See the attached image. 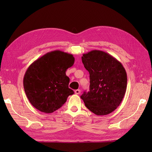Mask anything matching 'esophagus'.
<instances>
[{
	"mask_svg": "<svg viewBox=\"0 0 152 152\" xmlns=\"http://www.w3.org/2000/svg\"><path fill=\"white\" fill-rule=\"evenodd\" d=\"M75 94H77V95L80 94H81V90H80V89H77V90H76V91H75Z\"/></svg>",
	"mask_w": 152,
	"mask_h": 152,
	"instance_id": "34e87169",
	"label": "esophagus"
}]
</instances>
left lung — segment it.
Listing matches in <instances>:
<instances>
[{"mask_svg":"<svg viewBox=\"0 0 152 152\" xmlns=\"http://www.w3.org/2000/svg\"><path fill=\"white\" fill-rule=\"evenodd\" d=\"M82 61L90 75V89L81 96L86 107L97 115L113 112L124 96L127 74L121 63L101 50L84 53Z\"/></svg>","mask_w":152,"mask_h":152,"instance_id":"8db88e82","label":"left lung"}]
</instances>
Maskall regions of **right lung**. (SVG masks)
Listing matches in <instances>:
<instances>
[{"label": "right lung", "instance_id": "add662e5", "mask_svg": "<svg viewBox=\"0 0 152 152\" xmlns=\"http://www.w3.org/2000/svg\"><path fill=\"white\" fill-rule=\"evenodd\" d=\"M72 54L60 50L48 52L27 69L23 86L31 104L45 113L61 107L74 91L68 87L66 69L73 65Z\"/></svg>", "mask_w": 152, "mask_h": 152}]
</instances>
